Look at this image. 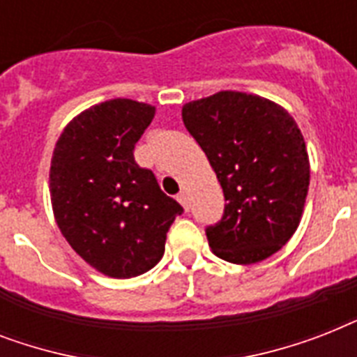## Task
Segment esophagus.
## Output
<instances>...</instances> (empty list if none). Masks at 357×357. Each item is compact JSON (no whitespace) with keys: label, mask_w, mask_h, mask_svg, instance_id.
<instances>
[{"label":"esophagus","mask_w":357,"mask_h":357,"mask_svg":"<svg viewBox=\"0 0 357 357\" xmlns=\"http://www.w3.org/2000/svg\"><path fill=\"white\" fill-rule=\"evenodd\" d=\"M178 202L185 207V211H189V195H187L185 190H181L178 195Z\"/></svg>","instance_id":"1"}]
</instances>
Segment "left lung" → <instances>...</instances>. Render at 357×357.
<instances>
[{"label":"left lung","instance_id":"8db88e82","mask_svg":"<svg viewBox=\"0 0 357 357\" xmlns=\"http://www.w3.org/2000/svg\"><path fill=\"white\" fill-rule=\"evenodd\" d=\"M183 123L222 187V218L207 226L213 252L235 265L271 257L298 228L310 159L293 116L265 98L224 91L185 103Z\"/></svg>","mask_w":357,"mask_h":357}]
</instances>
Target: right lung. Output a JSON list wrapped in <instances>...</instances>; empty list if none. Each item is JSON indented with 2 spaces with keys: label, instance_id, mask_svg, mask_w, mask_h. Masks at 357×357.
Segmentation results:
<instances>
[{
  "label": "right lung",
  "instance_id": "right-lung-1",
  "mask_svg": "<svg viewBox=\"0 0 357 357\" xmlns=\"http://www.w3.org/2000/svg\"><path fill=\"white\" fill-rule=\"evenodd\" d=\"M153 114L148 103L109 100L72 120L53 150L50 192L57 226L89 265L111 278L153 268L183 213L150 168L135 161V144Z\"/></svg>",
  "mask_w": 357,
  "mask_h": 357
}]
</instances>
